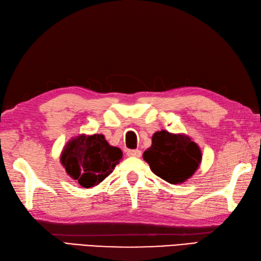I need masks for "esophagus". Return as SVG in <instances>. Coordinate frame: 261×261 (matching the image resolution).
Wrapping results in <instances>:
<instances>
[{"label": "esophagus", "instance_id": "esophagus-1", "mask_svg": "<svg viewBox=\"0 0 261 261\" xmlns=\"http://www.w3.org/2000/svg\"><path fill=\"white\" fill-rule=\"evenodd\" d=\"M126 154H127V156H129V157H141L142 151L138 150V149H128V150H127Z\"/></svg>", "mask_w": 261, "mask_h": 261}]
</instances>
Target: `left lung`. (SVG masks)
I'll return each mask as SVG.
<instances>
[{
	"mask_svg": "<svg viewBox=\"0 0 261 261\" xmlns=\"http://www.w3.org/2000/svg\"><path fill=\"white\" fill-rule=\"evenodd\" d=\"M143 158L152 173L169 184H181L194 175L201 162V150L192 138L167 130L156 132Z\"/></svg>",
	"mask_w": 261,
	"mask_h": 261,
	"instance_id": "obj_1",
	"label": "left lung"
}]
</instances>
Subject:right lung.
Instances as JSON below:
<instances>
[{
  "mask_svg": "<svg viewBox=\"0 0 261 261\" xmlns=\"http://www.w3.org/2000/svg\"><path fill=\"white\" fill-rule=\"evenodd\" d=\"M122 157V150L111 146L104 135H80L63 148L61 163L82 187L91 188L103 181Z\"/></svg>",
  "mask_w": 261,
  "mask_h": 261,
  "instance_id": "obj_1",
  "label": "right lung"
}]
</instances>
